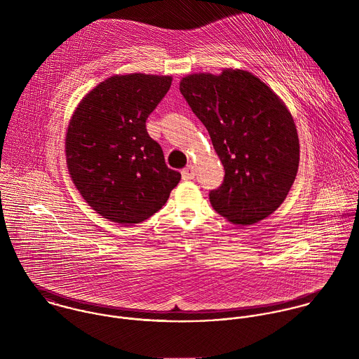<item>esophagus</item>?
I'll use <instances>...</instances> for the list:
<instances>
[{
    "instance_id": "obj_1",
    "label": "esophagus",
    "mask_w": 359,
    "mask_h": 359,
    "mask_svg": "<svg viewBox=\"0 0 359 359\" xmlns=\"http://www.w3.org/2000/svg\"><path fill=\"white\" fill-rule=\"evenodd\" d=\"M182 180L184 181H189V180H194L195 178V175H196V172H195V167L194 165H188V167H185L184 170H182Z\"/></svg>"
}]
</instances>
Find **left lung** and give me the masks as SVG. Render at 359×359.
<instances>
[{
  "instance_id": "8db88e82",
  "label": "left lung",
  "mask_w": 359,
  "mask_h": 359,
  "mask_svg": "<svg viewBox=\"0 0 359 359\" xmlns=\"http://www.w3.org/2000/svg\"><path fill=\"white\" fill-rule=\"evenodd\" d=\"M180 91L205 124L225 177L210 192L212 208L235 225H252L286 199L299 170L292 113L257 76L241 69L182 77Z\"/></svg>"
}]
</instances>
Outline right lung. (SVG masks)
I'll return each instance as SVG.
<instances>
[{
  "label": "right lung",
  "instance_id": "obj_1",
  "mask_svg": "<svg viewBox=\"0 0 359 359\" xmlns=\"http://www.w3.org/2000/svg\"><path fill=\"white\" fill-rule=\"evenodd\" d=\"M171 76L116 74L77 104L66 131L70 178L103 218L140 224L167 202L181 174L167 167L147 118L170 90Z\"/></svg>",
  "mask_w": 359,
  "mask_h": 359
}]
</instances>
